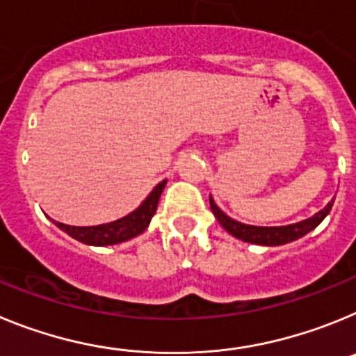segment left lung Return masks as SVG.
Listing matches in <instances>:
<instances>
[{
    "label": "left lung",
    "instance_id": "obj_1",
    "mask_svg": "<svg viewBox=\"0 0 356 356\" xmlns=\"http://www.w3.org/2000/svg\"><path fill=\"white\" fill-rule=\"evenodd\" d=\"M333 207V200L323 210L316 213L310 219H305L301 222L289 226H250L242 225V222L229 219L225 212L219 210V207L213 203L212 196H210V209H212L213 216L217 217V221L221 222L222 228L232 234L234 237L241 238L244 242H251V244H260V246H280V244H287V242L296 241V238L307 235L310 229L316 228L323 219L330 213Z\"/></svg>",
    "mask_w": 356,
    "mask_h": 356
}]
</instances>
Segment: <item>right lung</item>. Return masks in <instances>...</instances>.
<instances>
[{"mask_svg":"<svg viewBox=\"0 0 356 356\" xmlns=\"http://www.w3.org/2000/svg\"><path fill=\"white\" fill-rule=\"evenodd\" d=\"M163 187H165V180L160 181L151 191V194L143 201V205L139 209L134 210L122 219H118V221L97 226H71L64 225V222H55V225L64 229L65 234L71 235L72 238H76L83 244H89V246H110V244L130 241V238L137 237L147 228L151 217L155 216L156 212V205H159Z\"/></svg>","mask_w":356,"mask_h":356,"instance_id":"right-lung-1","label":"right lung"}]
</instances>
